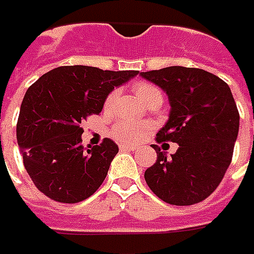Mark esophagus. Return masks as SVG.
<instances>
[{"label": "esophagus", "mask_w": 254, "mask_h": 254, "mask_svg": "<svg viewBox=\"0 0 254 254\" xmlns=\"http://www.w3.org/2000/svg\"><path fill=\"white\" fill-rule=\"evenodd\" d=\"M120 149L122 150H136L135 145H127V143H123V145H120Z\"/></svg>", "instance_id": "34e87169"}]
</instances>
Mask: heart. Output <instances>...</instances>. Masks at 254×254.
<instances>
[{
  "mask_svg": "<svg viewBox=\"0 0 254 254\" xmlns=\"http://www.w3.org/2000/svg\"><path fill=\"white\" fill-rule=\"evenodd\" d=\"M132 93L135 94L138 101L141 102L145 108H149L154 102H163V94H161L159 87L152 83H147V82H136L132 86ZM115 97H116V93L113 91L105 98V102H104L105 111H109L112 108ZM149 130H150V127L147 124H136L126 122V120H120L113 126L111 134L119 142L136 143L146 135Z\"/></svg>",
  "mask_w": 254,
  "mask_h": 254,
  "instance_id": "1",
  "label": "heart"
}]
</instances>
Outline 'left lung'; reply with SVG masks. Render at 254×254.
Wrapping results in <instances>:
<instances>
[{
	"label": "left lung",
	"mask_w": 254,
	"mask_h": 254,
	"mask_svg": "<svg viewBox=\"0 0 254 254\" xmlns=\"http://www.w3.org/2000/svg\"><path fill=\"white\" fill-rule=\"evenodd\" d=\"M141 76L161 87L170 100V119L156 141L179 145L170 159L152 145L157 160L145 171L147 186L167 204L204 201L220 185L233 159L239 113L231 90L199 68L167 66Z\"/></svg>",
	"instance_id": "left-lung-1"
}]
</instances>
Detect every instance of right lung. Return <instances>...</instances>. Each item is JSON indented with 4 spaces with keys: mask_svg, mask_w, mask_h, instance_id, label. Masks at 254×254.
<instances>
[{
    "mask_svg": "<svg viewBox=\"0 0 254 254\" xmlns=\"http://www.w3.org/2000/svg\"><path fill=\"white\" fill-rule=\"evenodd\" d=\"M135 75L138 71L65 65L28 87L16 138L24 168L39 191L64 204L80 202L97 191L119 147L105 138L84 150L82 122L101 112L108 94Z\"/></svg>",
    "mask_w": 254,
    "mask_h": 254,
    "instance_id": "right-lung-1",
    "label": "right lung"
}]
</instances>
